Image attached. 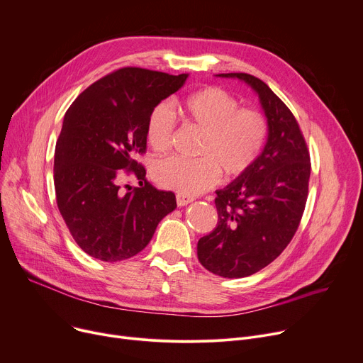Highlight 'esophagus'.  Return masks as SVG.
<instances>
[{
  "instance_id": "34e87169",
  "label": "esophagus",
  "mask_w": 363,
  "mask_h": 363,
  "mask_svg": "<svg viewBox=\"0 0 363 363\" xmlns=\"http://www.w3.org/2000/svg\"><path fill=\"white\" fill-rule=\"evenodd\" d=\"M176 201H177V205H179V206H184V205H187V203H190V202H194V198L182 195V194H177V195H176Z\"/></svg>"
}]
</instances>
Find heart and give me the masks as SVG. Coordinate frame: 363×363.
<instances>
[{"label": "heart", "instance_id": "obj_1", "mask_svg": "<svg viewBox=\"0 0 363 363\" xmlns=\"http://www.w3.org/2000/svg\"><path fill=\"white\" fill-rule=\"evenodd\" d=\"M186 121L202 133L196 160L168 157L152 169L155 182L182 195H198L216 186L221 173L227 179L247 174L259 160L268 138V120L262 111L240 106L228 91L209 86L183 102ZM177 117L172 102L160 101L149 111L146 138L155 151L173 143Z\"/></svg>", "mask_w": 363, "mask_h": 363}]
</instances>
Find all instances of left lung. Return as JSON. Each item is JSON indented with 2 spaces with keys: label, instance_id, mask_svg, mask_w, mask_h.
<instances>
[{
  "label": "left lung",
  "instance_id": "obj_1",
  "mask_svg": "<svg viewBox=\"0 0 363 363\" xmlns=\"http://www.w3.org/2000/svg\"><path fill=\"white\" fill-rule=\"evenodd\" d=\"M258 92L268 140L250 172L217 190V227L198 242L199 262L225 279H242L271 264L299 228L309 189L311 157L289 106L247 73H223Z\"/></svg>",
  "mask_w": 363,
  "mask_h": 363
}]
</instances>
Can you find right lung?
<instances>
[{"mask_svg":"<svg viewBox=\"0 0 363 363\" xmlns=\"http://www.w3.org/2000/svg\"><path fill=\"white\" fill-rule=\"evenodd\" d=\"M186 79L123 67L84 89L64 116L54 158L55 199L72 238L91 257L105 262L135 257L177 206L173 191L146 180L136 157L146 152L149 111ZM124 175H135L140 186L123 185Z\"/></svg>","mask_w":363,"mask_h":363,"instance_id":"obj_1","label":"right lung"}]
</instances>
